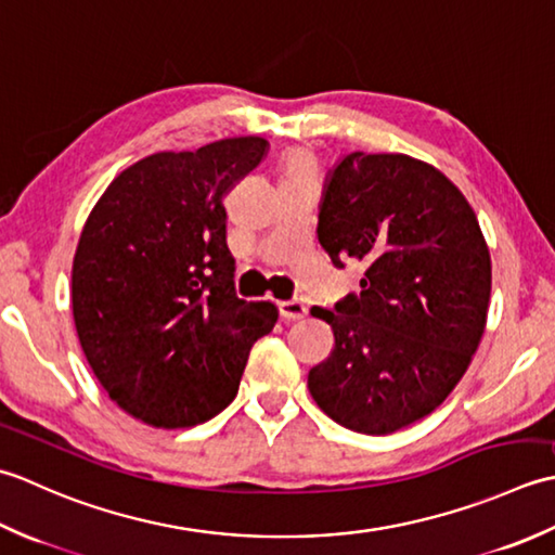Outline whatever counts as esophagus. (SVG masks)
<instances>
[{
  "label": "esophagus",
  "instance_id": "obj_1",
  "mask_svg": "<svg viewBox=\"0 0 555 555\" xmlns=\"http://www.w3.org/2000/svg\"><path fill=\"white\" fill-rule=\"evenodd\" d=\"M309 313V307L301 299H289V301H280V315L285 321H301L304 315Z\"/></svg>",
  "mask_w": 555,
  "mask_h": 555
}]
</instances>
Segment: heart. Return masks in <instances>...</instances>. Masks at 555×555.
Returning a JSON list of instances; mask_svg holds the SVG:
<instances>
[{
    "label": "heart",
    "mask_w": 555,
    "mask_h": 555,
    "mask_svg": "<svg viewBox=\"0 0 555 555\" xmlns=\"http://www.w3.org/2000/svg\"><path fill=\"white\" fill-rule=\"evenodd\" d=\"M315 169H319V163H315L313 153L304 149L289 151L282 160V175L285 177H315Z\"/></svg>",
    "instance_id": "heart-1"
}]
</instances>
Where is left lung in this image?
Instances as JSON below:
<instances>
[{"mask_svg": "<svg viewBox=\"0 0 555 555\" xmlns=\"http://www.w3.org/2000/svg\"><path fill=\"white\" fill-rule=\"evenodd\" d=\"M319 244L364 263L361 292L311 315L333 327L309 392L333 422L386 436L443 402L481 343L491 254L450 179L404 153H349L325 184Z\"/></svg>", "mask_w": 555, "mask_h": 555, "instance_id": "obj_1", "label": "left lung"}]
</instances>
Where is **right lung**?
I'll list each match as a JSON object with an SVG mask.
<instances>
[{
    "mask_svg": "<svg viewBox=\"0 0 555 555\" xmlns=\"http://www.w3.org/2000/svg\"><path fill=\"white\" fill-rule=\"evenodd\" d=\"M266 149L261 135H236L153 153L112 179L88 215L72 268L74 323L100 386L133 420H212L278 323L275 304L234 294L224 210Z\"/></svg>",
    "mask_w": 555,
    "mask_h": 555,
    "instance_id": "obj_1",
    "label": "right lung"
}]
</instances>
